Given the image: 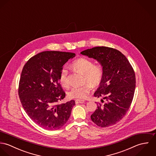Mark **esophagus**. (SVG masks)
Instances as JSON below:
<instances>
[{
  "label": "esophagus",
  "mask_w": 156,
  "mask_h": 156,
  "mask_svg": "<svg viewBox=\"0 0 156 156\" xmlns=\"http://www.w3.org/2000/svg\"><path fill=\"white\" fill-rule=\"evenodd\" d=\"M85 102L84 100H79V99H77L75 100V103L76 104H80V103H83Z\"/></svg>",
  "instance_id": "1"
}]
</instances>
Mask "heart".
I'll return each mask as SVG.
<instances>
[{
  "label": "heart",
  "mask_w": 156,
  "mask_h": 156,
  "mask_svg": "<svg viewBox=\"0 0 156 156\" xmlns=\"http://www.w3.org/2000/svg\"><path fill=\"white\" fill-rule=\"evenodd\" d=\"M71 67L75 71L83 74L84 85L74 87L69 90L68 95L70 98L77 99L86 98L91 90V86L97 87L100 85L103 78L104 70L100 64H94V62L88 58H80L73 61ZM59 82L62 87L67 88L69 85L68 71L63 68L59 74Z\"/></svg>",
  "instance_id": "1"
}]
</instances>
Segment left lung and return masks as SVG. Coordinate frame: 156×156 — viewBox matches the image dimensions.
Returning <instances> with one entry per match:
<instances>
[{"instance_id":"1","label":"left lung","mask_w":156,"mask_h":156,"mask_svg":"<svg viewBox=\"0 0 156 156\" xmlns=\"http://www.w3.org/2000/svg\"><path fill=\"white\" fill-rule=\"evenodd\" d=\"M80 53L96 59L104 70L94 96L103 97L106 102L99 103L90 119L101 127L113 126L122 119L131 106L136 87L133 68L121 51L111 47H95Z\"/></svg>"}]
</instances>
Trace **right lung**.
Masks as SVG:
<instances>
[{
  "label": "right lung",
  "mask_w": 156,
  "mask_h": 156,
  "mask_svg": "<svg viewBox=\"0 0 156 156\" xmlns=\"http://www.w3.org/2000/svg\"><path fill=\"white\" fill-rule=\"evenodd\" d=\"M75 53L45 51L31 58L23 68L19 95L23 108L37 125L48 130H56L66 124L75 101L58 104L66 97L59 82L63 66Z\"/></svg>",
  "instance_id": "add662e5"
}]
</instances>
